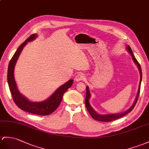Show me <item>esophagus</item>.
Instances as JSON below:
<instances>
[{
    "label": "esophagus",
    "mask_w": 149,
    "mask_h": 149,
    "mask_svg": "<svg viewBox=\"0 0 149 149\" xmlns=\"http://www.w3.org/2000/svg\"><path fill=\"white\" fill-rule=\"evenodd\" d=\"M84 79H85V75L83 74H81V73L78 74L77 75L75 76V80L76 81H84Z\"/></svg>",
    "instance_id": "34e87169"
}]
</instances>
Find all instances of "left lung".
Here are the masks:
<instances>
[{
	"label": "left lung",
	"mask_w": 149,
	"mask_h": 149,
	"mask_svg": "<svg viewBox=\"0 0 149 149\" xmlns=\"http://www.w3.org/2000/svg\"><path fill=\"white\" fill-rule=\"evenodd\" d=\"M127 49L129 53H130V54L131 55V56L133 58V60L134 61V63L136 64V65L138 67V69L140 70V84H139V88H138V94L135 99V101H134V103L133 104V105L131 106L130 108L126 110V112H124L123 113H112V114H107V115H99L97 113H96L94 110L93 109L92 107H91L90 104L89 103V98H90V93H89V88L87 86L86 87V99H85V104H86V109H87L88 111L89 112V113H90V115L91 116V117H93V119H95L96 120H98V121H102V122H110L112 121L113 120L117 119L119 118H120V117H123L124 116L126 115V114L128 113L129 112H130L131 110L133 109V108L135 106L136 103L138 101V97H139V95H140V86H141V79H142V72H141V68L140 67V63H138V61H137L136 59L134 57V54L133 53V51L131 50V47L127 46Z\"/></svg>",
	"instance_id": "obj_1"
}]
</instances>
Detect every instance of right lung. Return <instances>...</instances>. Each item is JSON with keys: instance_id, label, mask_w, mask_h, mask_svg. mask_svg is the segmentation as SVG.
Segmentation results:
<instances>
[{"instance_id": "right-lung-1", "label": "right lung", "mask_w": 149, "mask_h": 149, "mask_svg": "<svg viewBox=\"0 0 149 149\" xmlns=\"http://www.w3.org/2000/svg\"><path fill=\"white\" fill-rule=\"evenodd\" d=\"M36 34L31 35L25 42L20 45L18 49L16 50V53L14 54L11 60H10L8 70V82L11 91L13 99L16 105L19 109L33 114L41 116H47L53 113L56 110L61 102L62 98L65 92H66L68 88H70L72 84L73 80L68 81L65 84L60 86L57 90L55 91L50 97L46 101L41 102H32L26 98L19 92L16 84V81L14 77V69H15L16 61L22 52L23 48L26 44L27 42H30L36 39Z\"/></svg>"}]
</instances>
